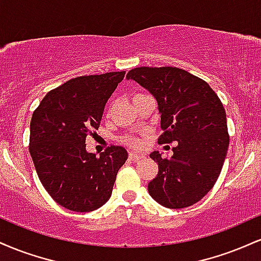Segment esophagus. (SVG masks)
Wrapping results in <instances>:
<instances>
[{"mask_svg": "<svg viewBox=\"0 0 261 261\" xmlns=\"http://www.w3.org/2000/svg\"><path fill=\"white\" fill-rule=\"evenodd\" d=\"M146 155L143 153H141V152H135V151H130L128 152V158H130L131 161H139V160H142V158H145Z\"/></svg>", "mask_w": 261, "mask_h": 261, "instance_id": "esophagus-1", "label": "esophagus"}]
</instances>
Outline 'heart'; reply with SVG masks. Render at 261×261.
Listing matches in <instances>:
<instances>
[{
  "instance_id": "1",
  "label": "heart",
  "mask_w": 261,
  "mask_h": 261,
  "mask_svg": "<svg viewBox=\"0 0 261 261\" xmlns=\"http://www.w3.org/2000/svg\"><path fill=\"white\" fill-rule=\"evenodd\" d=\"M127 142L130 143V145H137V143H139V140L136 139V137H134V136H130V137H127Z\"/></svg>"
}]
</instances>
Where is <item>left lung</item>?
<instances>
[{
  "label": "left lung",
  "mask_w": 261,
  "mask_h": 261,
  "mask_svg": "<svg viewBox=\"0 0 261 261\" xmlns=\"http://www.w3.org/2000/svg\"><path fill=\"white\" fill-rule=\"evenodd\" d=\"M133 80L155 98L163 134L158 143L176 142L172 158L149 157L158 174L148 184L154 201L168 208L194 205L216 182L229 145L224 108L205 81L176 67H137Z\"/></svg>",
  "instance_id": "left-lung-1"
}]
</instances>
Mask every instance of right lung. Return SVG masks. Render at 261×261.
Returning a JSON list of instances; mask_svg holds the SVG:
<instances>
[{
  "instance_id": "obj_1",
  "label": "right lung",
  "mask_w": 261,
  "mask_h": 261,
  "mask_svg": "<svg viewBox=\"0 0 261 261\" xmlns=\"http://www.w3.org/2000/svg\"><path fill=\"white\" fill-rule=\"evenodd\" d=\"M124 76L121 71L67 81L33 113L29 152L45 190L62 207L89 212L112 196L127 151L110 146L97 158L87 152L86 137L98 130L104 107Z\"/></svg>"
}]
</instances>
